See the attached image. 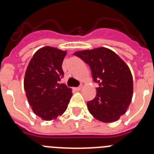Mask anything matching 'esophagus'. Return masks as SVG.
<instances>
[{"mask_svg":"<svg viewBox=\"0 0 154 154\" xmlns=\"http://www.w3.org/2000/svg\"><path fill=\"white\" fill-rule=\"evenodd\" d=\"M81 89H82V85H79V86L75 87V88H74L75 90H76V91H79Z\"/></svg>","mask_w":154,"mask_h":154,"instance_id":"esophagus-1","label":"esophagus"}]
</instances>
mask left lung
Returning <instances> with one entry per match:
<instances>
[{
	"label": "left lung",
	"mask_w": 154,
	"mask_h": 154,
	"mask_svg": "<svg viewBox=\"0 0 154 154\" xmlns=\"http://www.w3.org/2000/svg\"><path fill=\"white\" fill-rule=\"evenodd\" d=\"M74 55L89 65L94 82L99 84L96 97L87 103L89 112L104 123L117 120L126 112L133 96V77L129 67L106 48Z\"/></svg>",
	"instance_id": "left-lung-1"
}]
</instances>
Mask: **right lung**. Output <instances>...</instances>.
Masks as SVG:
<instances>
[{
    "label": "right lung",
    "instance_id": "add662e5",
    "mask_svg": "<svg viewBox=\"0 0 154 154\" xmlns=\"http://www.w3.org/2000/svg\"><path fill=\"white\" fill-rule=\"evenodd\" d=\"M66 55L55 48H42L27 68L24 80L28 103L36 115L51 120L62 115L72 96L71 89L58 82L64 76L62 65Z\"/></svg>",
    "mask_w": 154,
    "mask_h": 154
}]
</instances>
